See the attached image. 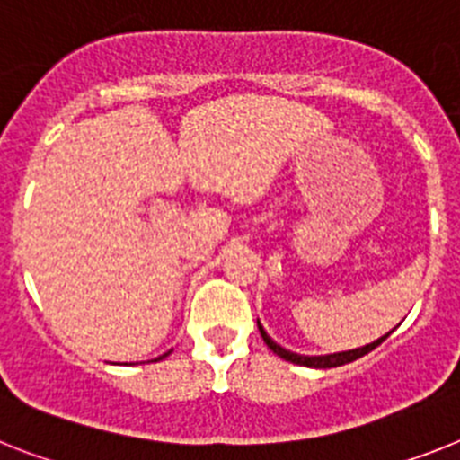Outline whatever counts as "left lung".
Here are the masks:
<instances>
[{
    "label": "left lung",
    "instance_id": "8db88e82",
    "mask_svg": "<svg viewBox=\"0 0 460 460\" xmlns=\"http://www.w3.org/2000/svg\"><path fill=\"white\" fill-rule=\"evenodd\" d=\"M257 327H260V334L261 339H264V343L269 346V349L273 350L276 355H280L283 360L288 362H295V365H304V367H318V369H327V367H339V365H346V362H353L358 360V358H362L365 353H369V350H374L376 346H379L381 341H384L385 337L376 339L374 343H367V346H362V349H355V350H343V353H334V355H296V353H289V350L280 349L276 341H273L269 334L264 332V327L257 323Z\"/></svg>",
    "mask_w": 460,
    "mask_h": 460
}]
</instances>
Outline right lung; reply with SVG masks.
I'll list each match as a JSON object with an SVG mask.
<instances>
[{
    "instance_id": "right-lung-1",
    "label": "right lung",
    "mask_w": 460,
    "mask_h": 460,
    "mask_svg": "<svg viewBox=\"0 0 460 460\" xmlns=\"http://www.w3.org/2000/svg\"><path fill=\"white\" fill-rule=\"evenodd\" d=\"M165 355H168V353H165ZM165 355H161V358H165ZM161 358H156V360H161Z\"/></svg>"
}]
</instances>
